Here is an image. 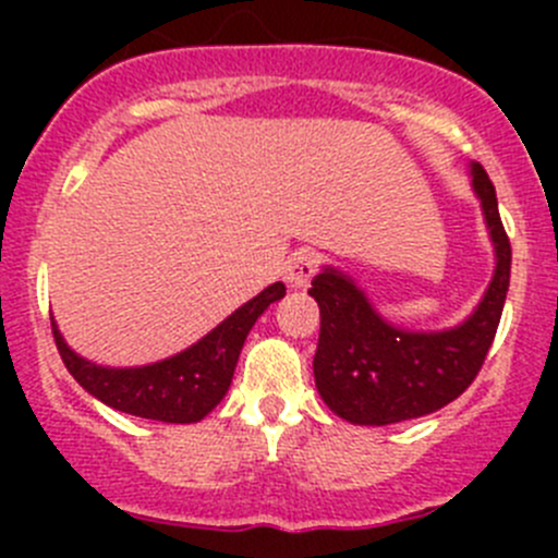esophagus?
<instances>
[{"mask_svg": "<svg viewBox=\"0 0 558 558\" xmlns=\"http://www.w3.org/2000/svg\"><path fill=\"white\" fill-rule=\"evenodd\" d=\"M315 269H318V253L311 251V247H302V251L291 253L289 262H286V280L294 289H305L311 283Z\"/></svg>", "mask_w": 558, "mask_h": 558, "instance_id": "1", "label": "esophagus"}]
</instances>
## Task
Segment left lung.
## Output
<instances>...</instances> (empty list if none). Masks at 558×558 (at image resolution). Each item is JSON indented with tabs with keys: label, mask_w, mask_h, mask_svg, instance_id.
Returning <instances> with one entry per match:
<instances>
[{
	"label": "left lung",
	"mask_w": 558,
	"mask_h": 558,
	"mask_svg": "<svg viewBox=\"0 0 558 558\" xmlns=\"http://www.w3.org/2000/svg\"><path fill=\"white\" fill-rule=\"evenodd\" d=\"M497 267L481 305L464 324L446 331H410L378 315L353 278L320 269L307 294L320 307L313 359L315 388L331 413L351 424L386 426L446 408L481 373L502 318L510 286V240L497 207V191L481 165H472Z\"/></svg>",
	"instance_id": "8db88e82"
}]
</instances>
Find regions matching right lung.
Segmentation results:
<instances>
[{
	"label": "right lung",
	"mask_w": 558,
	"mask_h": 558,
	"mask_svg": "<svg viewBox=\"0 0 558 558\" xmlns=\"http://www.w3.org/2000/svg\"><path fill=\"white\" fill-rule=\"evenodd\" d=\"M280 296H286L283 283L267 286L262 294L238 307L199 342L185 348L178 356L148 364V367L116 369L86 362L66 345L59 326H53V340L64 367L99 402L121 413L140 415V418L194 424L227 397L247 331L256 324L258 315Z\"/></svg>",
	"instance_id": "1"
}]
</instances>
